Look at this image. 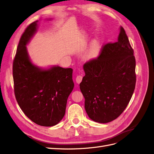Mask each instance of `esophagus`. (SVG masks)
Returning <instances> with one entry per match:
<instances>
[{"instance_id": "obj_1", "label": "esophagus", "mask_w": 154, "mask_h": 154, "mask_svg": "<svg viewBox=\"0 0 154 154\" xmlns=\"http://www.w3.org/2000/svg\"><path fill=\"white\" fill-rule=\"evenodd\" d=\"M82 78H83V76L82 75H78L76 78V82L77 83H80L82 81Z\"/></svg>"}]
</instances>
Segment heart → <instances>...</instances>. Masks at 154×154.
<instances>
[{"label": "heart", "mask_w": 154, "mask_h": 154, "mask_svg": "<svg viewBox=\"0 0 154 154\" xmlns=\"http://www.w3.org/2000/svg\"><path fill=\"white\" fill-rule=\"evenodd\" d=\"M99 52H100L99 42L97 40H94L88 48L85 57L87 58V59L88 60H92L98 57Z\"/></svg>", "instance_id": "1"}]
</instances>
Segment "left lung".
I'll return each mask as SVG.
<instances>
[{
    "label": "left lung",
    "mask_w": 154,
    "mask_h": 154,
    "mask_svg": "<svg viewBox=\"0 0 154 154\" xmlns=\"http://www.w3.org/2000/svg\"><path fill=\"white\" fill-rule=\"evenodd\" d=\"M135 69L133 49L121 26L118 41L103 46L99 56L83 65L79 88L90 119L104 124L122 113L135 88Z\"/></svg>",
    "instance_id": "8db88e82"
}]
</instances>
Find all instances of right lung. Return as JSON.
Masks as SVG:
<instances>
[{
	"label": "right lung",
	"mask_w": 154,
	"mask_h": 154,
	"mask_svg": "<svg viewBox=\"0 0 154 154\" xmlns=\"http://www.w3.org/2000/svg\"><path fill=\"white\" fill-rule=\"evenodd\" d=\"M38 21L30 23L21 36L13 63L14 91L20 108L36 124H57L66 113L74 87L72 69L52 67L42 70L30 62L26 45L35 34Z\"/></svg>",
	"instance_id": "add662e5"
}]
</instances>
